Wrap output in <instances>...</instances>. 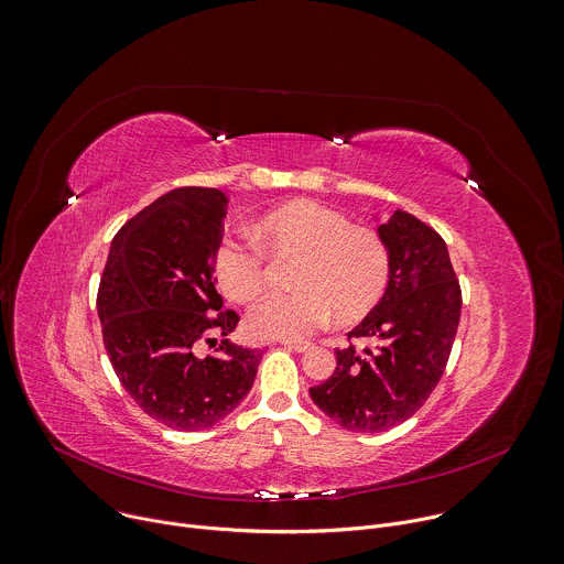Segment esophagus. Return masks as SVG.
I'll use <instances>...</instances> for the list:
<instances>
[{
    "label": "esophagus",
    "instance_id": "1",
    "mask_svg": "<svg viewBox=\"0 0 564 564\" xmlns=\"http://www.w3.org/2000/svg\"><path fill=\"white\" fill-rule=\"evenodd\" d=\"M280 344H282L284 348L295 350V352H306V350L311 348V344H308V341H295V339H282Z\"/></svg>",
    "mask_w": 564,
    "mask_h": 564
}]
</instances>
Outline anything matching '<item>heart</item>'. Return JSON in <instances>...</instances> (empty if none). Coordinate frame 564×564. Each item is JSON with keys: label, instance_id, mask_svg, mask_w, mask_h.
<instances>
[{"label": "heart", "instance_id": "b5f03b06", "mask_svg": "<svg viewBox=\"0 0 564 564\" xmlns=\"http://www.w3.org/2000/svg\"><path fill=\"white\" fill-rule=\"evenodd\" d=\"M253 238L271 258H297L291 271L295 291L264 297L247 315L253 337L304 339L330 313L341 324L361 319L386 293V240L322 203L291 200L271 209L256 223ZM259 248L245 238H225L218 245L214 273L229 300L247 304L262 293L267 258Z\"/></svg>", "mask_w": 564, "mask_h": 564}]
</instances>
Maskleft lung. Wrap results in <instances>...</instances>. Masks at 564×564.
Returning a JSON list of instances; mask_svg holds the SVG:
<instances>
[{"instance_id": "left-lung-1", "label": "left lung", "mask_w": 564, "mask_h": 564, "mask_svg": "<svg viewBox=\"0 0 564 564\" xmlns=\"http://www.w3.org/2000/svg\"><path fill=\"white\" fill-rule=\"evenodd\" d=\"M390 251V280L377 306L335 350L337 368L311 388L315 405L352 432H386L410 419L436 388L460 317V286L443 238L397 209L377 227Z\"/></svg>"}]
</instances>
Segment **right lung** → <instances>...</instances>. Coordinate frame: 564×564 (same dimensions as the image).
Here are the masks:
<instances>
[{
  "instance_id": "obj_1",
  "label": "right lung",
  "mask_w": 564,
  "mask_h": 564,
  "mask_svg": "<svg viewBox=\"0 0 564 564\" xmlns=\"http://www.w3.org/2000/svg\"><path fill=\"white\" fill-rule=\"evenodd\" d=\"M225 216L220 189L181 187L156 198L115 236L97 295L119 381L143 412L183 432L231 414L262 357L227 339L240 317L223 311L214 280ZM212 332L226 339L203 358L197 344Z\"/></svg>"
}]
</instances>
